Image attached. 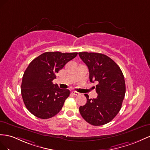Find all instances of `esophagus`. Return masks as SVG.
Instances as JSON below:
<instances>
[{"mask_svg":"<svg viewBox=\"0 0 150 150\" xmlns=\"http://www.w3.org/2000/svg\"><path fill=\"white\" fill-rule=\"evenodd\" d=\"M71 93L73 94V95H75L76 96H78L80 95V93L79 92H76V91H72Z\"/></svg>","mask_w":150,"mask_h":150,"instance_id":"34e87169","label":"esophagus"}]
</instances>
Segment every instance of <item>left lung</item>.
I'll use <instances>...</instances> for the list:
<instances>
[{
    "mask_svg": "<svg viewBox=\"0 0 150 150\" xmlns=\"http://www.w3.org/2000/svg\"><path fill=\"white\" fill-rule=\"evenodd\" d=\"M79 54L88 68L91 82L98 83L96 87L97 98L89 99L85 94L87 103L80 107V113L92 125H105L121 108L126 93L123 74L117 64L104 54L80 52Z\"/></svg>",
    "mask_w": 150,
    "mask_h": 150,
    "instance_id": "8db88e82",
    "label": "left lung"
}]
</instances>
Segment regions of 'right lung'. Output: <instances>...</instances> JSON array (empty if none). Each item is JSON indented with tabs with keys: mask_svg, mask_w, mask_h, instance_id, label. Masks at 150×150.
Instances as JSON below:
<instances>
[{
	"mask_svg": "<svg viewBox=\"0 0 150 150\" xmlns=\"http://www.w3.org/2000/svg\"><path fill=\"white\" fill-rule=\"evenodd\" d=\"M77 54L50 51L29 63L23 76L21 95L26 108L36 117L49 119L62 109L70 91L60 89L52 82L55 74Z\"/></svg>",
	"mask_w": 150,
	"mask_h": 150,
	"instance_id": "obj_1",
	"label": "right lung"
}]
</instances>
